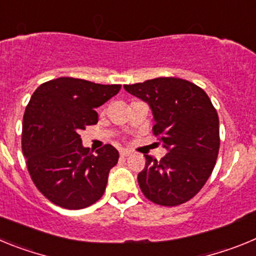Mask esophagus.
Here are the masks:
<instances>
[{
  "mask_svg": "<svg viewBox=\"0 0 256 256\" xmlns=\"http://www.w3.org/2000/svg\"><path fill=\"white\" fill-rule=\"evenodd\" d=\"M130 155H132V151L120 150V156H123V158H126V156H130Z\"/></svg>",
  "mask_w": 256,
  "mask_h": 256,
  "instance_id": "34e87169",
  "label": "esophagus"
}]
</instances>
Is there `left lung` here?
Instances as JSON below:
<instances>
[{"instance_id": "1", "label": "left lung", "mask_w": 256, "mask_h": 256, "mask_svg": "<svg viewBox=\"0 0 256 256\" xmlns=\"http://www.w3.org/2000/svg\"><path fill=\"white\" fill-rule=\"evenodd\" d=\"M124 90L150 105L152 132L168 152L148 155L138 173L144 198L162 206L191 200L210 177L219 152V119L202 88L186 79L164 76L126 84Z\"/></svg>"}]
</instances>
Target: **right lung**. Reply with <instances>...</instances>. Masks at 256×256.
I'll list each match as a JSON object with an SVG mask.
<instances>
[{"label":"right lung","instance_id":"add662e5","mask_svg":"<svg viewBox=\"0 0 256 256\" xmlns=\"http://www.w3.org/2000/svg\"><path fill=\"white\" fill-rule=\"evenodd\" d=\"M120 87L61 76L40 84L32 94L22 118V154L36 187L58 206L83 209L104 195L119 152L105 144L91 154L83 148L79 133L97 123L94 108Z\"/></svg>","mask_w":256,"mask_h":256}]
</instances>
